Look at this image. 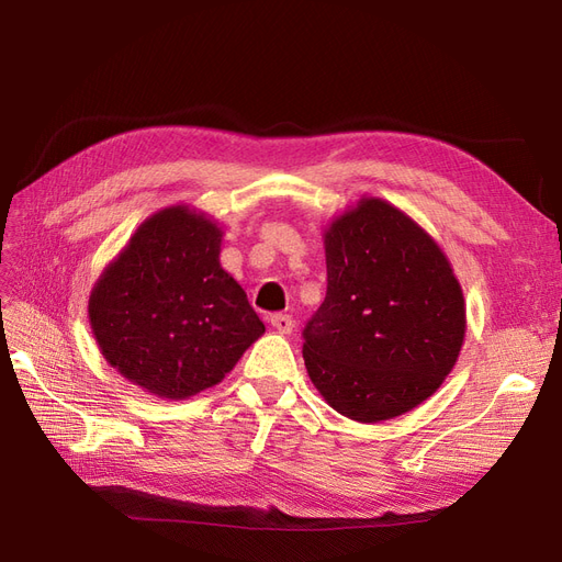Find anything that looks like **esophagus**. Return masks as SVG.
Here are the masks:
<instances>
[{"instance_id":"34e87169","label":"esophagus","mask_w":562,"mask_h":562,"mask_svg":"<svg viewBox=\"0 0 562 562\" xmlns=\"http://www.w3.org/2000/svg\"><path fill=\"white\" fill-rule=\"evenodd\" d=\"M271 328H274L281 335H291L293 328H295V321L288 314H274V316H271Z\"/></svg>"}]
</instances>
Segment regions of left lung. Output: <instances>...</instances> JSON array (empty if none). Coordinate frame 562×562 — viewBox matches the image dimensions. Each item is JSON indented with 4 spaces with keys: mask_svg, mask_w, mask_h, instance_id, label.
I'll use <instances>...</instances> for the list:
<instances>
[{
    "mask_svg": "<svg viewBox=\"0 0 562 562\" xmlns=\"http://www.w3.org/2000/svg\"><path fill=\"white\" fill-rule=\"evenodd\" d=\"M326 300L304 328V366L333 411L375 424L446 382L467 333L448 255L415 220L363 196L323 232Z\"/></svg>",
    "mask_w": 562,
    "mask_h": 562,
    "instance_id": "obj_1",
    "label": "left lung"
}]
</instances>
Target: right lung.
I'll list each match as a JSON object with an SVG mask.
<instances>
[{
	"label": "right lung",
	"mask_w": 562,
	"mask_h": 562,
	"mask_svg": "<svg viewBox=\"0 0 562 562\" xmlns=\"http://www.w3.org/2000/svg\"><path fill=\"white\" fill-rule=\"evenodd\" d=\"M223 227L184 203L149 215L89 297L100 353L151 396L182 401L223 382L265 323L220 265Z\"/></svg>",
	"instance_id": "obj_1"
}]
</instances>
